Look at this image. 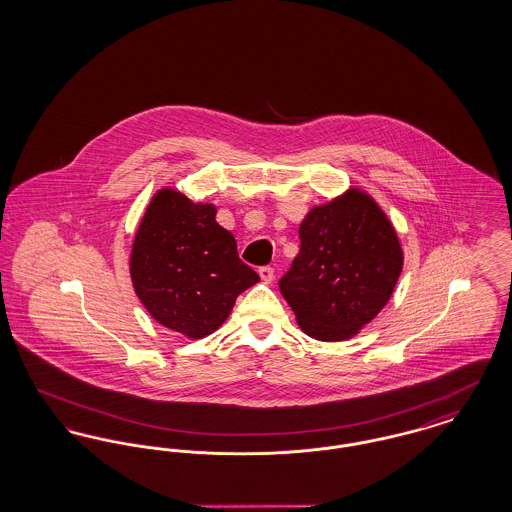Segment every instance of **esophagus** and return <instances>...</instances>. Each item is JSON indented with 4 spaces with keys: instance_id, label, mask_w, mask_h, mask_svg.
I'll return each mask as SVG.
<instances>
[{
    "instance_id": "1",
    "label": "esophagus",
    "mask_w": 512,
    "mask_h": 512,
    "mask_svg": "<svg viewBox=\"0 0 512 512\" xmlns=\"http://www.w3.org/2000/svg\"><path fill=\"white\" fill-rule=\"evenodd\" d=\"M259 274H261V278H263V282H267L270 284L272 282V278H274V268L272 267H261L259 268Z\"/></svg>"
}]
</instances>
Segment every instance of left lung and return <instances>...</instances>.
Here are the masks:
<instances>
[{"instance_id": "8db88e82", "label": "left lung", "mask_w": 512, "mask_h": 512, "mask_svg": "<svg viewBox=\"0 0 512 512\" xmlns=\"http://www.w3.org/2000/svg\"><path fill=\"white\" fill-rule=\"evenodd\" d=\"M301 247L278 286L305 334L341 341L388 303L403 268L397 234L359 190L315 207L299 226Z\"/></svg>"}]
</instances>
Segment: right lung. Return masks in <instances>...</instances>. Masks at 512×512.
Wrapping results in <instances>:
<instances>
[{"mask_svg": "<svg viewBox=\"0 0 512 512\" xmlns=\"http://www.w3.org/2000/svg\"><path fill=\"white\" fill-rule=\"evenodd\" d=\"M215 215L213 205L161 190L132 247L130 274L140 301L159 324L188 338L215 332L236 297L259 282Z\"/></svg>", "mask_w": 512, "mask_h": 512, "instance_id": "right-lung-1", "label": "right lung"}]
</instances>
